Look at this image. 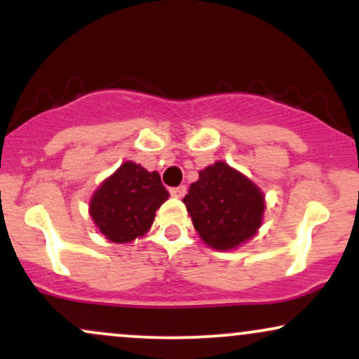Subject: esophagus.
<instances>
[{"mask_svg":"<svg viewBox=\"0 0 359 359\" xmlns=\"http://www.w3.org/2000/svg\"><path fill=\"white\" fill-rule=\"evenodd\" d=\"M185 192H187V187H185V185H179V187L170 189V194L174 197H177V199H182V197L185 196Z\"/></svg>","mask_w":359,"mask_h":359,"instance_id":"obj_1","label":"esophagus"}]
</instances>
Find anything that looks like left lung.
Instances as JSON below:
<instances>
[{
	"instance_id": "1",
	"label": "left lung",
	"mask_w": 359,
	"mask_h": 359,
	"mask_svg": "<svg viewBox=\"0 0 359 359\" xmlns=\"http://www.w3.org/2000/svg\"><path fill=\"white\" fill-rule=\"evenodd\" d=\"M182 201L201 240L219 251L250 241L265 212L262 189L221 160L199 172Z\"/></svg>"
}]
</instances>
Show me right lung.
I'll return each instance as SVG.
<instances>
[{
	"label": "right lung",
	"mask_w": 359,
	"mask_h": 359,
	"mask_svg": "<svg viewBox=\"0 0 359 359\" xmlns=\"http://www.w3.org/2000/svg\"><path fill=\"white\" fill-rule=\"evenodd\" d=\"M168 197L158 172H148L128 160L96 189L89 201V214L106 240L130 243L148 233L156 209Z\"/></svg>",
	"instance_id": "1"
}]
</instances>
